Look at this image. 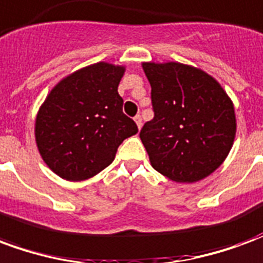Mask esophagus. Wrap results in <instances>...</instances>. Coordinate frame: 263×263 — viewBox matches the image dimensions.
Masks as SVG:
<instances>
[{"instance_id": "1", "label": "esophagus", "mask_w": 263, "mask_h": 263, "mask_svg": "<svg viewBox=\"0 0 263 263\" xmlns=\"http://www.w3.org/2000/svg\"><path fill=\"white\" fill-rule=\"evenodd\" d=\"M134 120H135V122H137L138 128L141 129V128H142V117L138 114V115H135V118H134Z\"/></svg>"}]
</instances>
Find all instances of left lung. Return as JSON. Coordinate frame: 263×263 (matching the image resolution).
Here are the masks:
<instances>
[{"mask_svg": "<svg viewBox=\"0 0 263 263\" xmlns=\"http://www.w3.org/2000/svg\"><path fill=\"white\" fill-rule=\"evenodd\" d=\"M142 67L152 88L155 115L139 137L151 165L177 183L207 177L234 143L232 101L203 70L176 62L142 63Z\"/></svg>", "mask_w": 263, "mask_h": 263, "instance_id": "left-lung-1", "label": "left lung"}]
</instances>
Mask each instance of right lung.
<instances>
[{
    "label": "right lung",
    "instance_id": "right-lung-1",
    "mask_svg": "<svg viewBox=\"0 0 263 263\" xmlns=\"http://www.w3.org/2000/svg\"><path fill=\"white\" fill-rule=\"evenodd\" d=\"M124 66L96 63L53 87L39 108L35 138L45 163L62 179L80 182L111 165L124 139L138 132L122 112L118 84Z\"/></svg>",
    "mask_w": 263,
    "mask_h": 263
}]
</instances>
